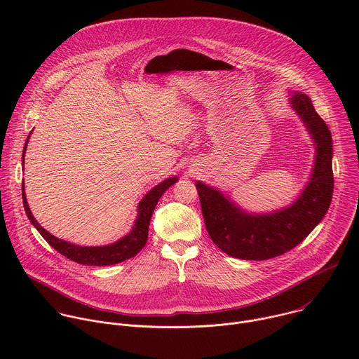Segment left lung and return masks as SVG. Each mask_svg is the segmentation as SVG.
Segmentation results:
<instances>
[{
  "label": "left lung",
  "instance_id": "1",
  "mask_svg": "<svg viewBox=\"0 0 359 359\" xmlns=\"http://www.w3.org/2000/svg\"><path fill=\"white\" fill-rule=\"evenodd\" d=\"M290 105L316 144L310 182L287 208L273 213H247L216 187L196 182L201 212L213 243L231 257L269 260L298 245L324 219L332 198V137L311 99L292 92Z\"/></svg>",
  "mask_w": 359,
  "mask_h": 359
}]
</instances>
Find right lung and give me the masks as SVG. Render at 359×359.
<instances>
[{
	"mask_svg": "<svg viewBox=\"0 0 359 359\" xmlns=\"http://www.w3.org/2000/svg\"><path fill=\"white\" fill-rule=\"evenodd\" d=\"M31 133H29V136H31ZM29 136L27 137L25 146L22 150V166H24L25 150L28 146L27 143H28ZM176 182H177V176L169 177V179L163 180L162 183H159L158 186L153 187L150 191H147L144 194V197L139 201L137 217L135 220L132 230L126 236L119 238L118 241L108 244V245H97V247L78 245V244H72L65 240H61L50 233H48L43 227H41V224L35 220V217L32 216V213L29 210L27 196L24 191V182H22V203H24L25 213H27L29 222L32 223V226L39 231V234L48 241V244L50 247H54L58 252L65 255L67 259H69L78 264H85V266H112V264H118V263H122L125 260L135 257V255L144 247V244L147 241L149 223H150L153 210H155L156 204H158L159 198L162 197V194Z\"/></svg>",
	"mask_w": 359,
	"mask_h": 359,
	"instance_id": "right-lung-1",
	"label": "right lung"
}]
</instances>
